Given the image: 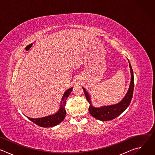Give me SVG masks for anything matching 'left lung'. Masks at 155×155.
I'll use <instances>...</instances> for the list:
<instances>
[{
    "label": "left lung",
    "instance_id": "left-lung-1",
    "mask_svg": "<svg viewBox=\"0 0 155 155\" xmlns=\"http://www.w3.org/2000/svg\"><path fill=\"white\" fill-rule=\"evenodd\" d=\"M129 68L130 70L131 78H130V83L129 90L126 96H124V97L122 99L121 102H120L118 104L112 105L102 106L101 107H94L91 104L90 96L85 90L84 88L83 87V90L84 95L86 96V98L88 101V102L90 103L89 112L91 115V116H93L94 118L99 120L104 121L111 120L118 117L127 108V107L130 103L132 96H133V91H134V78L133 71H132L130 62H129Z\"/></svg>",
    "mask_w": 155,
    "mask_h": 155
}]
</instances>
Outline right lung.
I'll return each mask as SVG.
<instances>
[{"mask_svg":"<svg viewBox=\"0 0 155 155\" xmlns=\"http://www.w3.org/2000/svg\"><path fill=\"white\" fill-rule=\"evenodd\" d=\"M72 89L73 87H71L64 93L61 100L60 108L58 112L55 114L40 118H31L28 117L27 118L37 125L43 127H50L59 124L64 120L65 117L66 111L65 109V106L66 104V100H67L68 96L72 92Z\"/></svg>","mask_w":155,"mask_h":155,"instance_id":"obj_1","label":"right lung"}]
</instances>
